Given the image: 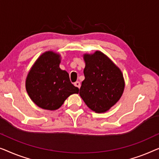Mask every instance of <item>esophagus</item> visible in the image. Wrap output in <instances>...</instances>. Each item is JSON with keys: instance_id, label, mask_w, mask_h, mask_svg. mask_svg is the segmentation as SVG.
<instances>
[{"instance_id": "34e87169", "label": "esophagus", "mask_w": 159, "mask_h": 159, "mask_svg": "<svg viewBox=\"0 0 159 159\" xmlns=\"http://www.w3.org/2000/svg\"><path fill=\"white\" fill-rule=\"evenodd\" d=\"M74 86L78 87V88H79V89H80V83L79 81L75 82V83H74Z\"/></svg>"}]
</instances>
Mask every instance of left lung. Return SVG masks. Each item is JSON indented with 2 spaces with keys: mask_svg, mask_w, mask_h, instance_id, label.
<instances>
[{
  "mask_svg": "<svg viewBox=\"0 0 159 159\" xmlns=\"http://www.w3.org/2000/svg\"><path fill=\"white\" fill-rule=\"evenodd\" d=\"M85 79L79 94L86 104L95 112L109 110L122 97L125 80L120 69L100 51L84 55Z\"/></svg>",
  "mask_w": 159,
  "mask_h": 159,
  "instance_id": "left-lung-1",
  "label": "left lung"
}]
</instances>
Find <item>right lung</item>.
<instances>
[{
  "instance_id": "right-lung-1",
  "label": "right lung",
  "mask_w": 159,
  "mask_h": 159,
  "mask_svg": "<svg viewBox=\"0 0 159 159\" xmlns=\"http://www.w3.org/2000/svg\"><path fill=\"white\" fill-rule=\"evenodd\" d=\"M60 55L48 51L40 55L29 72L26 89L32 102L40 108L56 110L69 96L79 93L69 74L60 68Z\"/></svg>"
}]
</instances>
